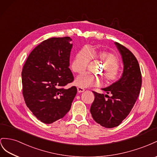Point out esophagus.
I'll list each match as a JSON object with an SVG mask.
<instances>
[{
  "instance_id": "obj_1",
  "label": "esophagus",
  "mask_w": 157,
  "mask_h": 157,
  "mask_svg": "<svg viewBox=\"0 0 157 157\" xmlns=\"http://www.w3.org/2000/svg\"><path fill=\"white\" fill-rule=\"evenodd\" d=\"M77 89H78V93H82V92H83L85 91V89H83L82 87H78L77 88Z\"/></svg>"
}]
</instances>
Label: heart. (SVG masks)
<instances>
[{
    "instance_id": "b5f03b06",
    "label": "heart",
    "mask_w": 157,
    "mask_h": 157,
    "mask_svg": "<svg viewBox=\"0 0 157 157\" xmlns=\"http://www.w3.org/2000/svg\"><path fill=\"white\" fill-rule=\"evenodd\" d=\"M97 59L105 64L104 74L107 84L112 86L119 82L120 72L119 70L120 59L114 53L107 51H95L87 47L82 48L75 55L71 68L76 73H82L87 68L91 58ZM102 78L89 73H83L78 75L75 79V84L79 87H98L101 86Z\"/></svg>"
}]
</instances>
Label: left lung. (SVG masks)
<instances>
[{"instance_id": "obj_1", "label": "left lung", "mask_w": 157, "mask_h": 157, "mask_svg": "<svg viewBox=\"0 0 157 157\" xmlns=\"http://www.w3.org/2000/svg\"><path fill=\"white\" fill-rule=\"evenodd\" d=\"M115 44L122 56V77L118 82L102 89L107 95L93 91L95 99L90 109L94 120L106 128L119 126L127 117L140 95L142 83L140 67L136 56L122 44L117 42Z\"/></svg>"}]
</instances>
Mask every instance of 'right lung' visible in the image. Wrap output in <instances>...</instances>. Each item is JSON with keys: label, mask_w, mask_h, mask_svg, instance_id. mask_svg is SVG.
Segmentation results:
<instances>
[{"label": "right lung", "mask_w": 157, "mask_h": 157, "mask_svg": "<svg viewBox=\"0 0 157 157\" xmlns=\"http://www.w3.org/2000/svg\"><path fill=\"white\" fill-rule=\"evenodd\" d=\"M69 37L44 40L31 52L21 72L22 93L27 106L39 120L52 124L71 108L77 93L70 66L72 44Z\"/></svg>", "instance_id": "1"}]
</instances>
